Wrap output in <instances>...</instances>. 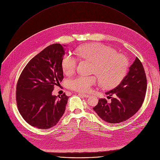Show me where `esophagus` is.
Segmentation results:
<instances>
[{"label": "esophagus", "instance_id": "34e87169", "mask_svg": "<svg viewBox=\"0 0 160 160\" xmlns=\"http://www.w3.org/2000/svg\"><path fill=\"white\" fill-rule=\"evenodd\" d=\"M79 95H81L82 96H83V97H84V98H89V96H90V95H88V94H82V93H80L79 94Z\"/></svg>", "mask_w": 160, "mask_h": 160}]
</instances>
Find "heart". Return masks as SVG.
<instances>
[{"label": "heart", "mask_w": 160, "mask_h": 160, "mask_svg": "<svg viewBox=\"0 0 160 160\" xmlns=\"http://www.w3.org/2000/svg\"><path fill=\"white\" fill-rule=\"evenodd\" d=\"M76 52L78 57L94 62L93 72L96 73L105 88L117 85L126 75L128 60L122 54L101 43H88L79 47ZM78 60L71 54H66L62 61L64 73L71 75L76 70ZM99 80L96 75L77 76L68 82L70 88L80 92H87Z\"/></svg>", "instance_id": "heart-1"}]
</instances>
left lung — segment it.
<instances>
[{
  "instance_id": "left-lung-1",
  "label": "left lung",
  "mask_w": 160,
  "mask_h": 160,
  "mask_svg": "<svg viewBox=\"0 0 160 160\" xmlns=\"http://www.w3.org/2000/svg\"><path fill=\"white\" fill-rule=\"evenodd\" d=\"M146 88L147 79L144 67L136 57L120 83L106 92L109 96L108 98H111V102H108L106 99H100L93 109L102 120L108 123L126 121L142 106Z\"/></svg>"
}]
</instances>
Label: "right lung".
I'll return each instance as SVG.
<instances>
[{
    "instance_id": "obj_1",
    "label": "right lung",
    "mask_w": 160,
    "mask_h": 160,
    "mask_svg": "<svg viewBox=\"0 0 160 160\" xmlns=\"http://www.w3.org/2000/svg\"><path fill=\"white\" fill-rule=\"evenodd\" d=\"M60 43L52 44L33 58L21 72L16 86V102L23 119L40 129L55 126L63 115L68 96H53L55 85L64 78Z\"/></svg>"
}]
</instances>
